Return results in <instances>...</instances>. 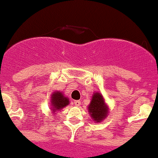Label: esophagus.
<instances>
[{
	"mask_svg": "<svg viewBox=\"0 0 158 158\" xmlns=\"http://www.w3.org/2000/svg\"><path fill=\"white\" fill-rule=\"evenodd\" d=\"M74 104H75L76 107H79V106L81 104V102L79 101V100H75V101H74Z\"/></svg>",
	"mask_w": 158,
	"mask_h": 158,
	"instance_id": "1",
	"label": "esophagus"
}]
</instances>
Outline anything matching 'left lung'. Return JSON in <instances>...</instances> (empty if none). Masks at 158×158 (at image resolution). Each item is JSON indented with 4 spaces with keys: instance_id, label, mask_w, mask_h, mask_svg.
<instances>
[{
    "instance_id": "8db88e82",
    "label": "left lung",
    "mask_w": 158,
    "mask_h": 158,
    "mask_svg": "<svg viewBox=\"0 0 158 158\" xmlns=\"http://www.w3.org/2000/svg\"><path fill=\"white\" fill-rule=\"evenodd\" d=\"M88 112L95 122H100L108 116V108L105 104L103 95L99 92H95L88 106Z\"/></svg>"
}]
</instances>
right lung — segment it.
I'll use <instances>...</instances> for the list:
<instances>
[{"instance_id": "add662e5", "label": "right lung", "mask_w": 158, "mask_h": 158, "mask_svg": "<svg viewBox=\"0 0 158 158\" xmlns=\"http://www.w3.org/2000/svg\"><path fill=\"white\" fill-rule=\"evenodd\" d=\"M51 111L57 112V111H60L66 106L69 104V99L61 91H54L51 95Z\"/></svg>"}]
</instances>
